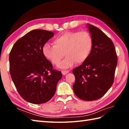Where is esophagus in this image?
Masks as SVG:
<instances>
[{
	"instance_id": "34e87169",
	"label": "esophagus",
	"mask_w": 129,
	"mask_h": 129,
	"mask_svg": "<svg viewBox=\"0 0 129 129\" xmlns=\"http://www.w3.org/2000/svg\"><path fill=\"white\" fill-rule=\"evenodd\" d=\"M70 72L69 70H62V74L63 75H66L67 74H68Z\"/></svg>"
}]
</instances>
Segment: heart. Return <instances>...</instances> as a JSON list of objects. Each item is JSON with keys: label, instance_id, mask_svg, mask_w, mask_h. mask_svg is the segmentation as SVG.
Returning a JSON list of instances; mask_svg holds the SVG:
<instances>
[{"label": "heart", "instance_id": "1", "mask_svg": "<svg viewBox=\"0 0 129 129\" xmlns=\"http://www.w3.org/2000/svg\"><path fill=\"white\" fill-rule=\"evenodd\" d=\"M53 44H44V56L52 64L57 65L65 53L67 56L59 67L66 69L73 66L76 62L81 64L86 61L91 52L93 41L87 31H68L55 38Z\"/></svg>", "mask_w": 129, "mask_h": 129}]
</instances>
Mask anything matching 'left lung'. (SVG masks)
<instances>
[{"instance_id": "obj_1", "label": "left lung", "mask_w": 129, "mask_h": 129, "mask_svg": "<svg viewBox=\"0 0 129 129\" xmlns=\"http://www.w3.org/2000/svg\"><path fill=\"white\" fill-rule=\"evenodd\" d=\"M93 41L88 58L73 70L75 94L80 99L93 101L103 97L113 84L117 63L112 40L97 27L87 24Z\"/></svg>"}]
</instances>
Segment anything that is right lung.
I'll return each instance as SVG.
<instances>
[{
  "mask_svg": "<svg viewBox=\"0 0 129 129\" xmlns=\"http://www.w3.org/2000/svg\"><path fill=\"white\" fill-rule=\"evenodd\" d=\"M54 35L45 30H33L16 41L10 52L11 78L19 95L32 104L50 100L62 78L61 72L53 69L42 51L44 44Z\"/></svg>",
  "mask_w": 129,
  "mask_h": 129,
  "instance_id": "right-lung-1",
  "label": "right lung"
}]
</instances>
